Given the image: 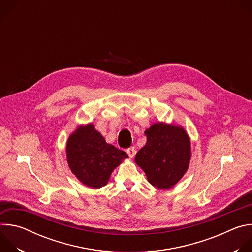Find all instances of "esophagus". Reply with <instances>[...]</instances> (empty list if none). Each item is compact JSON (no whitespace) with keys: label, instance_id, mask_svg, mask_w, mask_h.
I'll return each mask as SVG.
<instances>
[{"label":"esophagus","instance_id":"obj_1","mask_svg":"<svg viewBox=\"0 0 252 252\" xmlns=\"http://www.w3.org/2000/svg\"><path fill=\"white\" fill-rule=\"evenodd\" d=\"M126 153H127V155L129 156V158H134V156H135L136 151H135V149L132 147V148L127 149V150H126Z\"/></svg>","mask_w":252,"mask_h":252}]
</instances>
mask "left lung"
Masks as SVG:
<instances>
[{
    "label": "left lung",
    "instance_id": "8db88e82",
    "mask_svg": "<svg viewBox=\"0 0 252 252\" xmlns=\"http://www.w3.org/2000/svg\"><path fill=\"white\" fill-rule=\"evenodd\" d=\"M145 132L147 142L134 160L152 186L169 189L189 169L191 158L189 135L182 126L163 122L153 124Z\"/></svg>",
    "mask_w": 252,
    "mask_h": 252
}]
</instances>
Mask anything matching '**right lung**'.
Returning a JSON list of instances; mask_svg holds the SVG:
<instances>
[{"label": "right lung", "instance_id": "1", "mask_svg": "<svg viewBox=\"0 0 252 252\" xmlns=\"http://www.w3.org/2000/svg\"><path fill=\"white\" fill-rule=\"evenodd\" d=\"M66 161L79 181L92 189H100L109 183L112 172L128 156L107 143L94 126H79L67 138Z\"/></svg>", "mask_w": 252, "mask_h": 252}]
</instances>
